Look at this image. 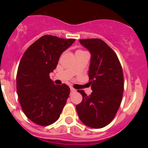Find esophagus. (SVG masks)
<instances>
[{
	"label": "esophagus",
	"mask_w": 148,
	"mask_h": 148,
	"mask_svg": "<svg viewBox=\"0 0 148 148\" xmlns=\"http://www.w3.org/2000/svg\"><path fill=\"white\" fill-rule=\"evenodd\" d=\"M70 91H71L72 92H75V90L74 88H73V87H70Z\"/></svg>",
	"instance_id": "obj_1"
}]
</instances>
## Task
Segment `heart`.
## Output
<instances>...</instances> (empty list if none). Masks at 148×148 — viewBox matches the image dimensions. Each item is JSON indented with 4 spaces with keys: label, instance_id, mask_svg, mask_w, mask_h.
<instances>
[{
    "label": "heart",
    "instance_id": "1",
    "mask_svg": "<svg viewBox=\"0 0 148 148\" xmlns=\"http://www.w3.org/2000/svg\"><path fill=\"white\" fill-rule=\"evenodd\" d=\"M78 51H81V50H78Z\"/></svg>",
    "mask_w": 148,
    "mask_h": 148
}]
</instances>
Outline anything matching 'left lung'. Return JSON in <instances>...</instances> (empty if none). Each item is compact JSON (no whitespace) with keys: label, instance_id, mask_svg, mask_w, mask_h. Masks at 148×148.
Instances as JSON below:
<instances>
[{"label":"left lung","instance_id":"1","mask_svg":"<svg viewBox=\"0 0 148 148\" xmlns=\"http://www.w3.org/2000/svg\"><path fill=\"white\" fill-rule=\"evenodd\" d=\"M91 54L89 80L92 92L84 90L82 101L76 105L78 117L83 124L92 128L109 125L120 107L124 91L121 65L114 51L99 38L79 40Z\"/></svg>","mask_w":148,"mask_h":148}]
</instances>
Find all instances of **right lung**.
<instances>
[{
  "label": "right lung",
  "mask_w": 148,
  "mask_h": 148,
  "mask_svg": "<svg viewBox=\"0 0 148 148\" xmlns=\"http://www.w3.org/2000/svg\"><path fill=\"white\" fill-rule=\"evenodd\" d=\"M75 39L53 35L40 37L23 54L17 73V92L23 113L38 125L56 122L70 95L66 84L56 85L49 78L60 56Z\"/></svg>",
  "instance_id": "1"
}]
</instances>
